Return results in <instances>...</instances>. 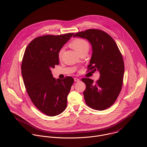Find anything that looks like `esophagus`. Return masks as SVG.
<instances>
[{
  "label": "esophagus",
  "instance_id": "obj_1",
  "mask_svg": "<svg viewBox=\"0 0 147 147\" xmlns=\"http://www.w3.org/2000/svg\"><path fill=\"white\" fill-rule=\"evenodd\" d=\"M74 80H75V82H78L80 81V79H78V78H74Z\"/></svg>",
  "mask_w": 147,
  "mask_h": 147
}]
</instances>
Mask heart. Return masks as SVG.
Wrapping results in <instances>:
<instances>
[{"instance_id": "b5f03b06", "label": "heart", "mask_w": 147, "mask_h": 147, "mask_svg": "<svg viewBox=\"0 0 147 147\" xmlns=\"http://www.w3.org/2000/svg\"><path fill=\"white\" fill-rule=\"evenodd\" d=\"M69 45L72 49H75L79 53L84 50L89 49V45L88 42L84 39L80 38L74 39L70 43ZM63 51L64 49H61L59 50L58 52V57L59 58L61 57Z\"/></svg>"}]
</instances>
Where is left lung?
<instances>
[{
    "label": "left lung",
    "mask_w": 147,
    "mask_h": 147,
    "mask_svg": "<svg viewBox=\"0 0 147 147\" xmlns=\"http://www.w3.org/2000/svg\"><path fill=\"white\" fill-rule=\"evenodd\" d=\"M74 37L90 42L92 54L88 69L98 70L100 74L96 83L89 78L82 79L86 86L83 92L86 102L94 109L104 110L113 105L121 90L124 74L122 55L115 40L103 31L90 29Z\"/></svg>",
    "instance_id": "1"
}]
</instances>
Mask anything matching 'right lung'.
Instances as JSON below:
<instances>
[{
  "label": "right lung",
  "instance_id": "add662e5",
  "mask_svg": "<svg viewBox=\"0 0 147 147\" xmlns=\"http://www.w3.org/2000/svg\"><path fill=\"white\" fill-rule=\"evenodd\" d=\"M74 33L44 35L34 39L24 52L21 68L26 91L33 104L49 116L62 113L74 80L54 78L51 69L59 65L58 52Z\"/></svg>",
  "mask_w": 147,
  "mask_h": 147
}]
</instances>
